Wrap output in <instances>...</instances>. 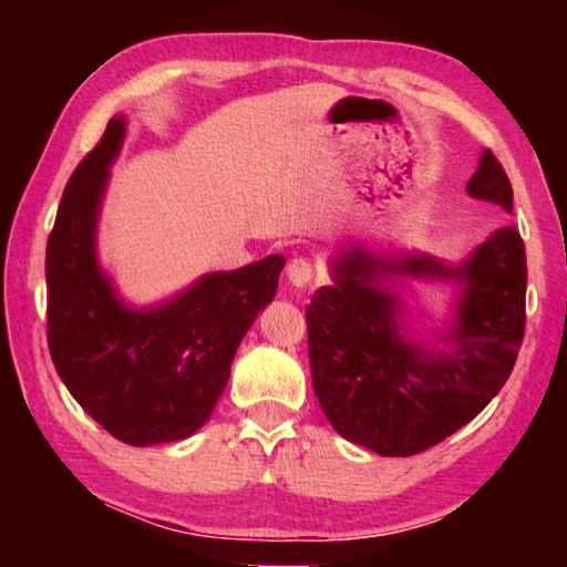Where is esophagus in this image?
Segmentation results:
<instances>
[{"mask_svg": "<svg viewBox=\"0 0 567 567\" xmlns=\"http://www.w3.org/2000/svg\"><path fill=\"white\" fill-rule=\"evenodd\" d=\"M287 280H290L292 287L297 290H305L310 287L315 280V267L310 260H302V257H295V260L287 265Z\"/></svg>", "mask_w": 567, "mask_h": 567, "instance_id": "obj_1", "label": "esophagus"}]
</instances>
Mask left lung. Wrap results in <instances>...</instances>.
I'll return each instance as SVG.
<instances>
[{
    "instance_id": "1",
    "label": "left lung",
    "mask_w": 567,
    "mask_h": 567,
    "mask_svg": "<svg viewBox=\"0 0 567 567\" xmlns=\"http://www.w3.org/2000/svg\"><path fill=\"white\" fill-rule=\"evenodd\" d=\"M467 195L513 213V187L491 150ZM447 279L461 287L456 322L422 349L396 322L399 296L380 274ZM334 285L307 305L312 388L338 433L385 457H408L467 425L505 380L525 332V245L513 225L495 229L457 267L430 255L375 257L352 247L332 262Z\"/></svg>"
}]
</instances>
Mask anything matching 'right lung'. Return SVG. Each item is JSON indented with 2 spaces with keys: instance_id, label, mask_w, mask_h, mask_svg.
Here are the masks:
<instances>
[{
  "instance_id": "obj_1",
  "label": "right lung",
  "mask_w": 567,
  "mask_h": 567,
  "mask_svg": "<svg viewBox=\"0 0 567 567\" xmlns=\"http://www.w3.org/2000/svg\"><path fill=\"white\" fill-rule=\"evenodd\" d=\"M122 140L117 114L64 187L47 239V342L84 412L122 443L145 447L185 440L213 415L239 342L272 302L285 257L209 272L147 310L124 305L94 247Z\"/></svg>"
}]
</instances>
